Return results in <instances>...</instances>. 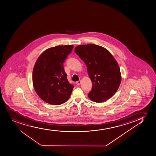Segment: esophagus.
I'll return each mask as SVG.
<instances>
[{"instance_id": "34e87169", "label": "esophagus", "mask_w": 156, "mask_h": 156, "mask_svg": "<svg viewBox=\"0 0 156 156\" xmlns=\"http://www.w3.org/2000/svg\"><path fill=\"white\" fill-rule=\"evenodd\" d=\"M80 83H81V81L80 80L78 81H77V82H76V84H77V86H79V85H80Z\"/></svg>"}]
</instances>
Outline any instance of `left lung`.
<instances>
[{"label": "left lung", "instance_id": "1", "mask_svg": "<svg viewBox=\"0 0 156 156\" xmlns=\"http://www.w3.org/2000/svg\"><path fill=\"white\" fill-rule=\"evenodd\" d=\"M75 52L86 64L92 89L88 96L91 101L102 102L114 95L121 84L119 64L109 51L95 44L77 46Z\"/></svg>", "mask_w": 156, "mask_h": 156}]
</instances>
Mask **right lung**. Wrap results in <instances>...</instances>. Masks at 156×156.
Returning a JSON list of instances; mask_svg holds the SVG:
<instances>
[{"mask_svg":"<svg viewBox=\"0 0 156 156\" xmlns=\"http://www.w3.org/2000/svg\"><path fill=\"white\" fill-rule=\"evenodd\" d=\"M73 47L61 45L50 48L41 55L35 63L32 73L34 89L48 104H63L72 92L74 86L67 80L63 63Z\"/></svg>","mask_w":156,"mask_h":156,"instance_id":"add662e5","label":"right lung"}]
</instances>
